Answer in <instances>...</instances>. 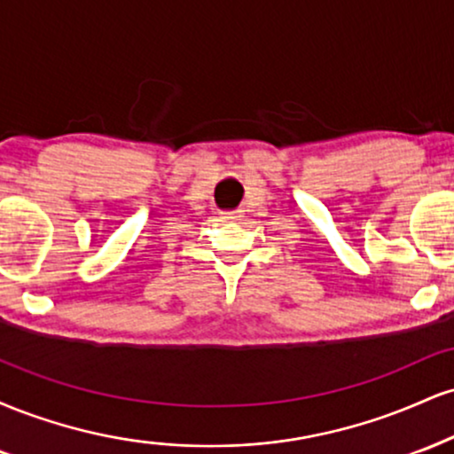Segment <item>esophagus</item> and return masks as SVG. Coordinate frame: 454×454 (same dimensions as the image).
<instances>
[{
  "mask_svg": "<svg viewBox=\"0 0 454 454\" xmlns=\"http://www.w3.org/2000/svg\"><path fill=\"white\" fill-rule=\"evenodd\" d=\"M245 213L239 209V211H228V213H222V220H231V222H239L243 220Z\"/></svg>",
  "mask_w": 454,
  "mask_h": 454,
  "instance_id": "1",
  "label": "esophagus"
}]
</instances>
